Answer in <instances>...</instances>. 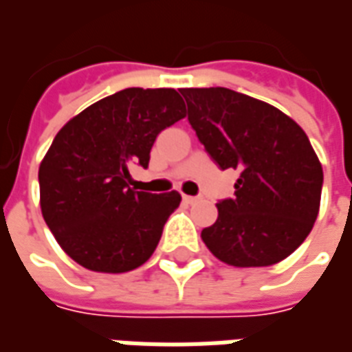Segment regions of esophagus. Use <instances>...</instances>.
<instances>
[{"label": "esophagus", "mask_w": 352, "mask_h": 352, "mask_svg": "<svg viewBox=\"0 0 352 352\" xmlns=\"http://www.w3.org/2000/svg\"><path fill=\"white\" fill-rule=\"evenodd\" d=\"M183 199L186 204H196V201H199L198 196H186V194H183Z\"/></svg>", "instance_id": "1"}]
</instances>
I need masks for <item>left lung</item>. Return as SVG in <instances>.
Segmentation results:
<instances>
[{"instance_id":"8db88e82","label":"left lung","mask_w":352,"mask_h":352,"mask_svg":"<svg viewBox=\"0 0 352 352\" xmlns=\"http://www.w3.org/2000/svg\"><path fill=\"white\" fill-rule=\"evenodd\" d=\"M188 120L222 169H239L236 196L217 204L201 239L234 267L290 256L317 221L322 166L305 131L265 101L230 88H181Z\"/></svg>"}]
</instances>
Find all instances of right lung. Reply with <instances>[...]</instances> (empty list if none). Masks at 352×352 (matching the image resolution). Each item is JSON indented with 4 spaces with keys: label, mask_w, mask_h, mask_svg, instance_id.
Returning a JSON list of instances; mask_svg holds the SVG:
<instances>
[{
    "label": "right lung",
    "mask_w": 352,
    "mask_h": 352,
    "mask_svg": "<svg viewBox=\"0 0 352 352\" xmlns=\"http://www.w3.org/2000/svg\"><path fill=\"white\" fill-rule=\"evenodd\" d=\"M184 116L173 88H126L58 131L39 166V204L69 258L90 272L126 273L153 256L181 194L133 190L128 168H146L158 133Z\"/></svg>",
    "instance_id": "1"
}]
</instances>
